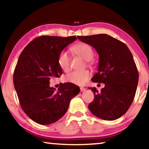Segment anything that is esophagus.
Wrapping results in <instances>:
<instances>
[{"label": "esophagus", "mask_w": 149, "mask_h": 149, "mask_svg": "<svg viewBox=\"0 0 149 149\" xmlns=\"http://www.w3.org/2000/svg\"><path fill=\"white\" fill-rule=\"evenodd\" d=\"M80 91H86V88H85V87H80Z\"/></svg>", "instance_id": "esophagus-1"}]
</instances>
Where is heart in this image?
I'll list each match as a JSON object with an SVG mask.
<instances>
[{"instance_id": "1", "label": "heart", "mask_w": 149, "mask_h": 149, "mask_svg": "<svg viewBox=\"0 0 149 149\" xmlns=\"http://www.w3.org/2000/svg\"><path fill=\"white\" fill-rule=\"evenodd\" d=\"M71 51L75 55L81 57L86 61H90L93 58L94 52L90 45L80 42L71 47ZM58 63L63 72H68L70 68V58L65 52H61L58 58ZM91 76L88 70L74 71L65 75V81L74 84L77 86H84L86 84Z\"/></svg>"}]
</instances>
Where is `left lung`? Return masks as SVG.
I'll list each match as a JSON object with an SVG mask.
<instances>
[{
	"instance_id": "8db88e82",
	"label": "left lung",
	"mask_w": 149,
	"mask_h": 149,
	"mask_svg": "<svg viewBox=\"0 0 149 149\" xmlns=\"http://www.w3.org/2000/svg\"><path fill=\"white\" fill-rule=\"evenodd\" d=\"M91 45L99 54L98 72L92 81L105 84L93 92L94 100L88 106L90 111L101 119L113 121L125 113L133 103L139 81V72L133 56L123 42L105 34L77 36Z\"/></svg>"
}]
</instances>
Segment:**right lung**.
I'll return each mask as SVG.
<instances>
[{
    "mask_svg": "<svg viewBox=\"0 0 149 149\" xmlns=\"http://www.w3.org/2000/svg\"><path fill=\"white\" fill-rule=\"evenodd\" d=\"M42 36L33 40L21 52L13 74V82L21 107L32 121L49 125L61 119L71 100L80 89L71 83L61 84L58 91L49 80L62 74L58 63L60 53L76 40Z\"/></svg>",
    "mask_w": 149,
    "mask_h": 149,
    "instance_id": "obj_1",
    "label": "right lung"
}]
</instances>
